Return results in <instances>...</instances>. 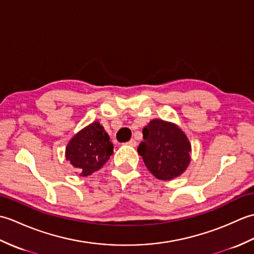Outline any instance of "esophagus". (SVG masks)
I'll return each instance as SVG.
<instances>
[{"mask_svg":"<svg viewBox=\"0 0 254 254\" xmlns=\"http://www.w3.org/2000/svg\"><path fill=\"white\" fill-rule=\"evenodd\" d=\"M127 145H128V146H132V147H135L136 146V141L134 138H132L127 143Z\"/></svg>","mask_w":254,"mask_h":254,"instance_id":"esophagus-1","label":"esophagus"}]
</instances>
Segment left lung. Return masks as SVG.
Listing matches in <instances>:
<instances>
[{"instance_id": "obj_1", "label": "left lung", "mask_w": 254, "mask_h": 254, "mask_svg": "<svg viewBox=\"0 0 254 254\" xmlns=\"http://www.w3.org/2000/svg\"><path fill=\"white\" fill-rule=\"evenodd\" d=\"M143 138L137 153L156 179L169 181L187 170L191 143L176 123L154 119L144 127Z\"/></svg>"}]
</instances>
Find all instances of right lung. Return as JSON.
Returning a JSON list of instances; mask_svg holds the SVG:
<instances>
[{
	"mask_svg": "<svg viewBox=\"0 0 254 254\" xmlns=\"http://www.w3.org/2000/svg\"><path fill=\"white\" fill-rule=\"evenodd\" d=\"M112 153L109 135L98 121H94L69 139L65 158L79 176L87 177L99 170Z\"/></svg>",
	"mask_w": 254,
	"mask_h": 254,
	"instance_id": "add662e5",
	"label": "right lung"
}]
</instances>
